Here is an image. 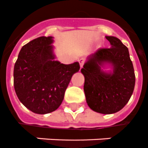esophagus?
<instances>
[{
  "label": "esophagus",
  "instance_id": "obj_1",
  "mask_svg": "<svg viewBox=\"0 0 148 148\" xmlns=\"http://www.w3.org/2000/svg\"><path fill=\"white\" fill-rule=\"evenodd\" d=\"M79 65H80V67L82 68L84 65V62H85V60H84L83 58H81L80 60H79Z\"/></svg>",
  "mask_w": 148,
  "mask_h": 148
}]
</instances>
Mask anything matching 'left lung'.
<instances>
[{
    "instance_id": "8db88e82",
    "label": "left lung",
    "mask_w": 148,
    "mask_h": 148,
    "mask_svg": "<svg viewBox=\"0 0 148 148\" xmlns=\"http://www.w3.org/2000/svg\"><path fill=\"white\" fill-rule=\"evenodd\" d=\"M111 48L88 56L81 73L88 107L101 114H114L122 109L132 97L135 85L128 49L114 36H106Z\"/></svg>"
}]
</instances>
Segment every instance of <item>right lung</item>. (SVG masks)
<instances>
[{
	"label": "right lung",
	"mask_w": 148,
	"mask_h": 148,
	"mask_svg": "<svg viewBox=\"0 0 148 148\" xmlns=\"http://www.w3.org/2000/svg\"><path fill=\"white\" fill-rule=\"evenodd\" d=\"M53 36H40L24 45L14 65L16 94L27 108L44 114L57 109L79 63L66 65L56 60Z\"/></svg>",
	"instance_id": "add662e5"
}]
</instances>
